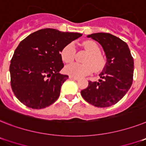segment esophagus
Returning a JSON list of instances; mask_svg holds the SVG:
<instances>
[{
	"label": "esophagus",
	"instance_id": "34e87169",
	"mask_svg": "<svg viewBox=\"0 0 146 146\" xmlns=\"http://www.w3.org/2000/svg\"><path fill=\"white\" fill-rule=\"evenodd\" d=\"M69 78L70 79H73V80H76V81H78L79 80V78H77V77L73 76H70Z\"/></svg>",
	"mask_w": 146,
	"mask_h": 146
}]
</instances>
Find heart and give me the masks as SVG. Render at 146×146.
Here are the masks:
<instances>
[{"label": "heart", "instance_id": "1", "mask_svg": "<svg viewBox=\"0 0 146 146\" xmlns=\"http://www.w3.org/2000/svg\"><path fill=\"white\" fill-rule=\"evenodd\" d=\"M83 46L89 53L84 61L85 64H79L72 63L67 65L64 69L67 74L75 77H82L92 73L94 70L95 72H99L104 68L105 62L100 54V48L98 44L93 41H86L83 42ZM75 54V46L71 42L62 48L61 52V59L64 62L70 63L73 61Z\"/></svg>", "mask_w": 146, "mask_h": 146}]
</instances>
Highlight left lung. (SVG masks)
Listing matches in <instances>:
<instances>
[{
	"mask_svg": "<svg viewBox=\"0 0 146 146\" xmlns=\"http://www.w3.org/2000/svg\"><path fill=\"white\" fill-rule=\"evenodd\" d=\"M104 48L106 63L100 73L99 82H88L82 90V98L97 107H108L117 104L130 89L133 82L134 63L126 42L108 33L88 35Z\"/></svg>",
	"mask_w": 146,
	"mask_h": 146,
	"instance_id": "left-lung-1",
	"label": "left lung"
}]
</instances>
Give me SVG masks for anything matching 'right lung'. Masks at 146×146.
<instances>
[{
  "label": "right lung",
  "instance_id": "add662e5",
  "mask_svg": "<svg viewBox=\"0 0 146 146\" xmlns=\"http://www.w3.org/2000/svg\"><path fill=\"white\" fill-rule=\"evenodd\" d=\"M79 33L61 32L45 28L31 34L15 48L9 66L11 87L21 103L32 109H43L58 100L63 83L68 76L61 52Z\"/></svg>",
  "mask_w": 146,
  "mask_h": 146
}]
</instances>
